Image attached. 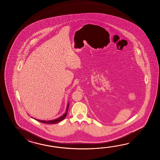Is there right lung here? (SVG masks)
<instances>
[{
  "instance_id": "obj_1",
  "label": "right lung",
  "mask_w": 160,
  "mask_h": 160,
  "mask_svg": "<svg viewBox=\"0 0 160 160\" xmlns=\"http://www.w3.org/2000/svg\"><path fill=\"white\" fill-rule=\"evenodd\" d=\"M68 106H69V103H68V105H67V107H66V112H65L63 115H62L61 116H60L59 117H58V118H56V119H52V120H49V121H45V120H40V119H35V118H32V117H31V118H34V119H35V120H37L38 121H39V122H40L41 123H48V124H54V123L55 124V123H57L59 122H60V121H62V120L64 119L65 117H66L67 114H68Z\"/></svg>"
}]
</instances>
